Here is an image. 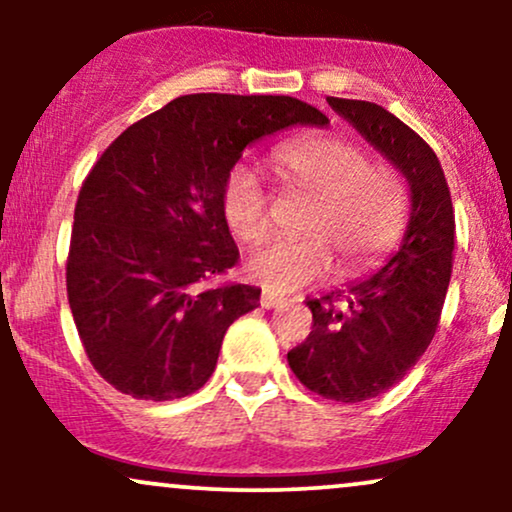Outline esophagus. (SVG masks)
I'll use <instances>...</instances> for the list:
<instances>
[{
    "mask_svg": "<svg viewBox=\"0 0 512 512\" xmlns=\"http://www.w3.org/2000/svg\"><path fill=\"white\" fill-rule=\"evenodd\" d=\"M260 303H262V308L272 310V308H281V305H286V298L276 296V293H272V291H262Z\"/></svg>",
    "mask_w": 512,
    "mask_h": 512,
    "instance_id": "obj_1",
    "label": "esophagus"
}]
</instances>
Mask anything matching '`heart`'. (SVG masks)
Segmentation results:
<instances>
[{
  "mask_svg": "<svg viewBox=\"0 0 512 512\" xmlns=\"http://www.w3.org/2000/svg\"><path fill=\"white\" fill-rule=\"evenodd\" d=\"M284 178L313 197L303 240H274L257 250L248 274L269 291L291 293L330 274H358L385 255L409 219L407 180L390 166L370 163L366 149L349 139L308 137L276 149ZM221 214L245 245H260L272 231L269 195L260 175L233 166L223 180Z\"/></svg>",
  "mask_w": 512,
  "mask_h": 512,
  "instance_id": "b5f03b06",
  "label": "heart"
}]
</instances>
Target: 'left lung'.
Returning <instances> with one entry per match:
<instances>
[{
	"label": "left lung",
	"instance_id": "1",
	"mask_svg": "<svg viewBox=\"0 0 512 512\" xmlns=\"http://www.w3.org/2000/svg\"><path fill=\"white\" fill-rule=\"evenodd\" d=\"M409 180L402 245L378 274L308 301L313 332L289 351L296 378L334 402H366L395 387L431 344L455 250V211L436 151L380 105L327 98Z\"/></svg>",
	"mask_w": 512,
	"mask_h": 512
}]
</instances>
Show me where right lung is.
<instances>
[{
    "label": "right lung",
    "mask_w": 512,
    "mask_h": 512,
    "mask_svg": "<svg viewBox=\"0 0 512 512\" xmlns=\"http://www.w3.org/2000/svg\"><path fill=\"white\" fill-rule=\"evenodd\" d=\"M291 125H327L291 96H180L129 125L86 175L67 296L81 344L122 395L166 402L211 378L223 334L260 289L219 281L238 264L221 214L243 149Z\"/></svg>",
    "instance_id": "1"
}]
</instances>
